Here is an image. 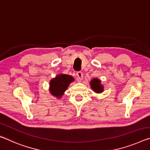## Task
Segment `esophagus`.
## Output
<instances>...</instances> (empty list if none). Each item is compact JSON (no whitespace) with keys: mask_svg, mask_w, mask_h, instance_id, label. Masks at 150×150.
<instances>
[{"mask_svg":"<svg viewBox=\"0 0 150 150\" xmlns=\"http://www.w3.org/2000/svg\"><path fill=\"white\" fill-rule=\"evenodd\" d=\"M77 77L78 78V79L79 81H81L83 79V73L82 72H81V71H78L77 73Z\"/></svg>","mask_w":150,"mask_h":150,"instance_id":"obj_1","label":"esophagus"}]
</instances>
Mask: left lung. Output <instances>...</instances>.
<instances>
[{
    "label": "left lung",
    "instance_id": "obj_1",
    "mask_svg": "<svg viewBox=\"0 0 150 150\" xmlns=\"http://www.w3.org/2000/svg\"><path fill=\"white\" fill-rule=\"evenodd\" d=\"M89 84L93 91L96 93H101L103 92L104 87L101 84L100 79H97V78H93L91 80Z\"/></svg>",
    "mask_w": 150,
    "mask_h": 150
}]
</instances>
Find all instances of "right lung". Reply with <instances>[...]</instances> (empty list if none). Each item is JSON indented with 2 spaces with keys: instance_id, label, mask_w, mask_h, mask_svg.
Instances as JSON below:
<instances>
[{
  "instance_id": "obj_1",
  "label": "right lung",
  "mask_w": 150,
  "mask_h": 150,
  "mask_svg": "<svg viewBox=\"0 0 150 150\" xmlns=\"http://www.w3.org/2000/svg\"><path fill=\"white\" fill-rule=\"evenodd\" d=\"M72 76L65 74H59L51 79L49 82V91L52 96L60 99L67 89L70 83L74 81Z\"/></svg>"
}]
</instances>
